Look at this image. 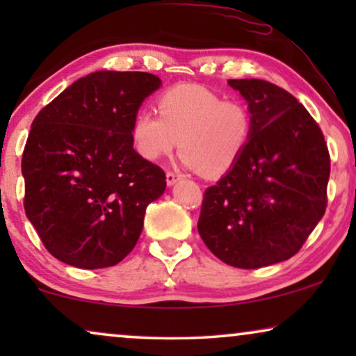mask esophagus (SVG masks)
<instances>
[{
  "label": "esophagus",
  "mask_w": 356,
  "mask_h": 356,
  "mask_svg": "<svg viewBox=\"0 0 356 356\" xmlns=\"http://www.w3.org/2000/svg\"><path fill=\"white\" fill-rule=\"evenodd\" d=\"M179 178H181V175H178L175 172H167V184H168V186H172V184L177 183Z\"/></svg>",
  "instance_id": "1"
}]
</instances>
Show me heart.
Returning a JSON list of instances; mask_svg holds the SVG:
<instances>
[{
  "label": "heart",
  "mask_w": 356,
  "mask_h": 356,
  "mask_svg": "<svg viewBox=\"0 0 356 356\" xmlns=\"http://www.w3.org/2000/svg\"><path fill=\"white\" fill-rule=\"evenodd\" d=\"M159 116L139 110L131 139L140 157L159 160L178 147L186 167L216 178L238 163L252 136L251 111L202 86L170 87L157 99Z\"/></svg>",
  "instance_id": "heart-1"
}]
</instances>
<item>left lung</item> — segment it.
<instances>
[{"label": "left lung", "instance_id": "8db88e82", "mask_svg": "<svg viewBox=\"0 0 356 356\" xmlns=\"http://www.w3.org/2000/svg\"><path fill=\"white\" fill-rule=\"evenodd\" d=\"M248 102L252 136L238 163L206 189L197 230L218 259L259 269L301 250L327 207L324 134L293 95L262 79H230Z\"/></svg>", "mask_w": 356, "mask_h": 356}]
</instances>
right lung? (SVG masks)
<instances>
[{
    "label": "right lung",
    "instance_id": "add662e5",
    "mask_svg": "<svg viewBox=\"0 0 356 356\" xmlns=\"http://www.w3.org/2000/svg\"><path fill=\"white\" fill-rule=\"evenodd\" d=\"M160 79L97 71L43 106L22 154L24 209L47 251L81 269L118 264L133 251L145 209L167 177L133 147L131 124Z\"/></svg>",
    "mask_w": 356,
    "mask_h": 356
}]
</instances>
